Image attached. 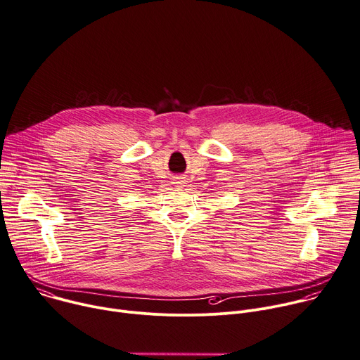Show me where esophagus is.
Returning <instances> with one entry per match:
<instances>
[{"instance_id":"obj_1","label":"esophagus","mask_w":360,"mask_h":360,"mask_svg":"<svg viewBox=\"0 0 360 360\" xmlns=\"http://www.w3.org/2000/svg\"><path fill=\"white\" fill-rule=\"evenodd\" d=\"M181 179H182V178H181ZM176 184H179V185H182V184H185V181H184V179H182V181H181V182H176Z\"/></svg>"}]
</instances>
